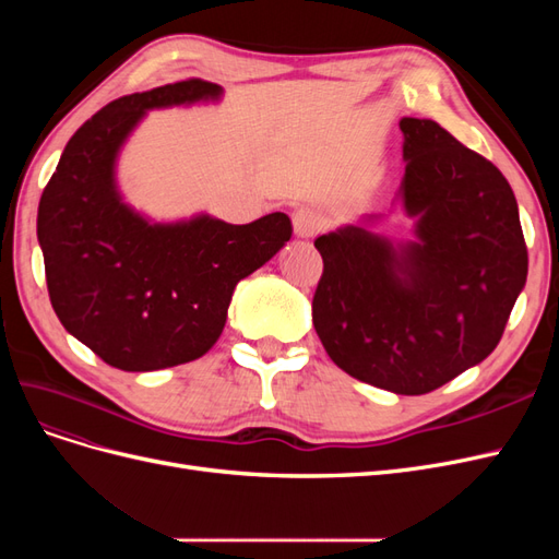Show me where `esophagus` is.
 <instances>
[{"mask_svg": "<svg viewBox=\"0 0 559 559\" xmlns=\"http://www.w3.org/2000/svg\"><path fill=\"white\" fill-rule=\"evenodd\" d=\"M326 226V218L314 207H300L294 212V230L298 238H312Z\"/></svg>", "mask_w": 559, "mask_h": 559, "instance_id": "esophagus-1", "label": "esophagus"}]
</instances>
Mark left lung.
Instances as JSON below:
<instances>
[{"label":"left lung","mask_w":559,"mask_h":559,"mask_svg":"<svg viewBox=\"0 0 559 559\" xmlns=\"http://www.w3.org/2000/svg\"><path fill=\"white\" fill-rule=\"evenodd\" d=\"M399 126L401 198L419 242L396 251L361 226L321 235L312 321L345 373L419 396L495 352L527 280V245L497 165L429 118Z\"/></svg>","instance_id":"8db88e82"}]
</instances>
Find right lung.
Listing matches in <instances>:
<instances>
[{
  "label": "right lung",
  "instance_id": "1",
  "mask_svg": "<svg viewBox=\"0 0 559 559\" xmlns=\"http://www.w3.org/2000/svg\"><path fill=\"white\" fill-rule=\"evenodd\" d=\"M202 79L114 99L67 142L39 200L48 298L62 326L105 364L158 370L202 357L222 335L235 284L292 238L273 212L233 226L198 216L151 226L114 186V158L146 109L216 97Z\"/></svg>",
  "mask_w": 559,
  "mask_h": 559
}]
</instances>
